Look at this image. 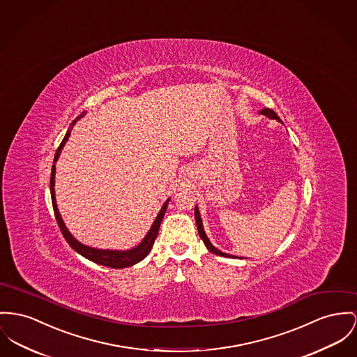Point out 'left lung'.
Segmentation results:
<instances>
[{
	"mask_svg": "<svg viewBox=\"0 0 357 357\" xmlns=\"http://www.w3.org/2000/svg\"><path fill=\"white\" fill-rule=\"evenodd\" d=\"M261 115H265V116H268L269 119H276L278 121H282L280 118L276 115V112L275 111H272V109H269V108H264L261 109V112H260ZM195 219H196V225H197V231H199V236L200 238L203 239V242H204V245H206V248L211 252V253H214L216 256H223V257H234V256H231V255H227V253H223V252H220L219 249H216L214 245L210 242V239L207 238L206 236V233H204V229H203V223H202V218H200V213H199V208H197V206H195Z\"/></svg>",
	"mask_w": 357,
	"mask_h": 357,
	"instance_id": "obj_1",
	"label": "left lung"
}]
</instances>
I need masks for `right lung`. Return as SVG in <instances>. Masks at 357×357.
Returning a JSON list of instances; mask_svg holds the SVG:
<instances>
[{
  "label": "right lung",
  "instance_id": "1",
  "mask_svg": "<svg viewBox=\"0 0 357 357\" xmlns=\"http://www.w3.org/2000/svg\"><path fill=\"white\" fill-rule=\"evenodd\" d=\"M85 114L79 115L77 119L73 121L72 126L75 124V121L78 119H81ZM70 137V130H68L63 141L59 144V147L56 149V153H55V157H54V164L51 167V177H50V190H51V200H52V208H54V214H55V219L58 222V226L63 234L65 239L68 241V243L72 246L73 249L79 253L81 256H84L85 259L91 260V261L96 262V264H100V265H104V266H109V268H126V266H131L137 262L142 261L143 259L149 255V252L151 250L153 245H154V241L158 236V230H160V226H161V222H162V218L165 215L167 211V203H169V199L165 202V204L162 206L161 211L157 215L154 223L151 225L149 233L146 234V237L143 238L142 242L130 249V250H102V249H96V248H91V246H86V245H82L81 242H78L75 238L73 237L70 234V231L68 230V227L65 226L63 220H62V216L58 211V207H56V200H55V190H54V184H55V162L58 161L59 158V154L65 146V143L68 142Z\"/></svg>",
  "mask_w": 357,
  "mask_h": 357
}]
</instances>
